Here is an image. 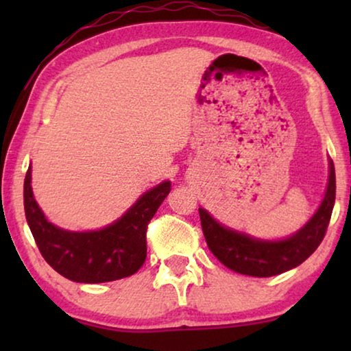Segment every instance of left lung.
I'll return each instance as SVG.
<instances>
[{"instance_id": "8db88e82", "label": "left lung", "mask_w": 351, "mask_h": 351, "mask_svg": "<svg viewBox=\"0 0 351 351\" xmlns=\"http://www.w3.org/2000/svg\"><path fill=\"white\" fill-rule=\"evenodd\" d=\"M335 203V171L329 158L324 198L304 227L282 239H261L217 222L204 208L199 219L208 247L225 267L241 275L268 278L299 267L323 241Z\"/></svg>"}]
</instances>
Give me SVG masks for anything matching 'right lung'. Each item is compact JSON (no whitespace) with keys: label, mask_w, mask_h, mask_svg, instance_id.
I'll list each match as a JSON object with an SVG mask.
<instances>
[{"label":"right lung","mask_w":351,"mask_h":351,"mask_svg":"<svg viewBox=\"0 0 351 351\" xmlns=\"http://www.w3.org/2000/svg\"><path fill=\"white\" fill-rule=\"evenodd\" d=\"M171 191L165 180L147 190L118 220L89 232H71L46 219L32 190V165L23 182L28 227L45 261L75 282H107L131 276L147 258V225Z\"/></svg>","instance_id":"add662e5"}]
</instances>
